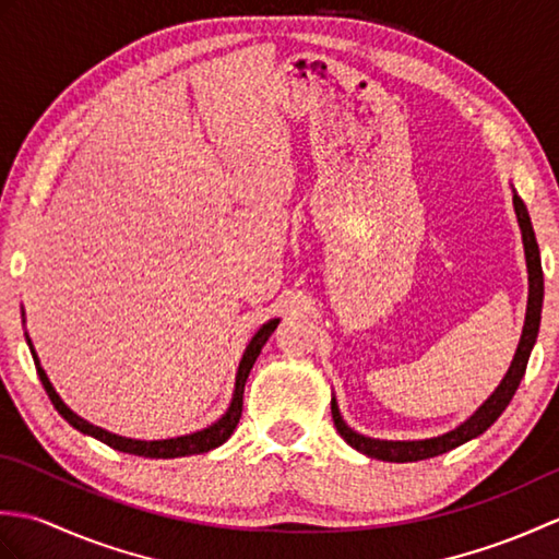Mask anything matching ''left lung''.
<instances>
[{"label": "left lung", "instance_id": "obj_1", "mask_svg": "<svg viewBox=\"0 0 559 559\" xmlns=\"http://www.w3.org/2000/svg\"><path fill=\"white\" fill-rule=\"evenodd\" d=\"M514 209H516V218L521 225V235H524V249H526V264H528V310H526V324H524V334H521L516 355L512 360V367L504 374L502 384L495 389V394L483 403V406L471 415V418L459 425L456 430H451L442 437L435 439H418V442H386V439H372L358 435L355 430L343 423L336 399L331 401V415H334V425L338 435L346 439V442L362 451L370 459L379 461H394V463H406V461H423V459H432L444 454V451H451L461 447L468 439L483 435L488 427L500 418L502 411L509 406V401L516 394V389L521 384V377L526 372L528 365V355L533 350V343H536L538 336V326H540V307H543V269H540V252H538V242L536 235H533V225L528 218V211L524 206L521 197L514 194Z\"/></svg>", "mask_w": 559, "mask_h": 559}]
</instances>
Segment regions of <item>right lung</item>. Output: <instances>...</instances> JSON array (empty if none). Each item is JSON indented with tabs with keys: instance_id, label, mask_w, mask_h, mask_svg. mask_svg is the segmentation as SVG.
Here are the masks:
<instances>
[{
	"instance_id": "1",
	"label": "right lung",
	"mask_w": 559,
	"mask_h": 559,
	"mask_svg": "<svg viewBox=\"0 0 559 559\" xmlns=\"http://www.w3.org/2000/svg\"><path fill=\"white\" fill-rule=\"evenodd\" d=\"M278 326V319H271L269 324L261 326L254 338L249 341V346L242 355L240 360V370H237V377H235V394H233V403L228 413L223 415V418L218 423H213L211 427H206V430H199L194 435H185V437H175V439H156V442H144V439H127V437H120V435H112L108 430H103V427H96L86 423L83 418H79L76 413H71L64 401L57 396V391L52 389L50 379H47L45 370L38 365V358H35V350L31 346V353H33V360H35V367H38V374H40V382L47 391V396H50L52 406L57 408V413L62 415V418L71 425L76 427L79 432L83 435H91L100 439L103 444H108L117 451H124V454H134V456H144V459H177V456H192V454H204V451H211L221 447L225 439H228L233 435V430L237 427V423H240V415H242V391H245V382L249 377V370H252L254 360L259 358L261 348H264V343L269 341V336L273 334V329Z\"/></svg>"
}]
</instances>
